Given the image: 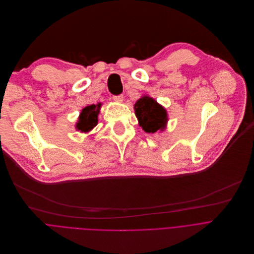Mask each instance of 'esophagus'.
<instances>
[{"label":"esophagus","mask_w":254,"mask_h":254,"mask_svg":"<svg viewBox=\"0 0 254 254\" xmlns=\"http://www.w3.org/2000/svg\"><path fill=\"white\" fill-rule=\"evenodd\" d=\"M113 99H114L115 102L122 103V102H123V99H124V97H123V95H117V96H113Z\"/></svg>","instance_id":"obj_1"}]
</instances>
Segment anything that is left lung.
I'll return each instance as SVG.
<instances>
[{"mask_svg": "<svg viewBox=\"0 0 254 254\" xmlns=\"http://www.w3.org/2000/svg\"><path fill=\"white\" fill-rule=\"evenodd\" d=\"M139 126L147 133H156L166 128L168 121L166 110L149 96L141 97L134 105Z\"/></svg>", "mask_w": 254, "mask_h": 254, "instance_id": "8db88e82", "label": "left lung"}]
</instances>
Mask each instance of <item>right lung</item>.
Wrapping results in <instances>:
<instances>
[{
    "instance_id": "right-lung-1",
    "label": "right lung",
    "mask_w": 254,
    "mask_h": 254,
    "mask_svg": "<svg viewBox=\"0 0 254 254\" xmlns=\"http://www.w3.org/2000/svg\"><path fill=\"white\" fill-rule=\"evenodd\" d=\"M101 103L92 104L82 109L78 122L76 123V129L78 131L87 133L90 132L98 123V114L100 113Z\"/></svg>"
}]
</instances>
